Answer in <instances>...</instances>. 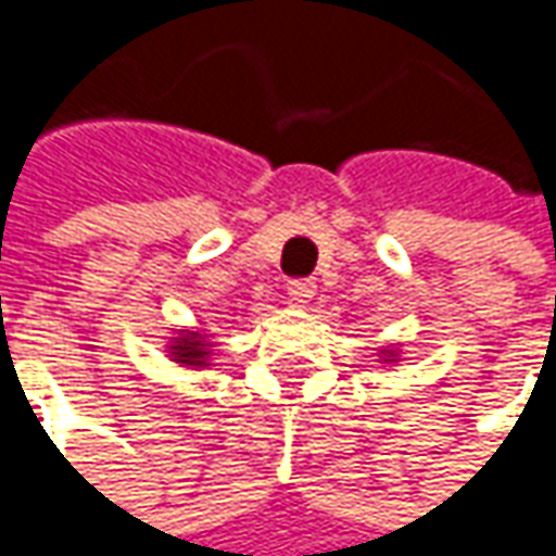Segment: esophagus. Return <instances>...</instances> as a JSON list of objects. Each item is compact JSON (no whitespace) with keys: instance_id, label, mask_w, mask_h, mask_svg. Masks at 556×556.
I'll return each instance as SVG.
<instances>
[{"instance_id":"esophagus-1","label":"esophagus","mask_w":556,"mask_h":556,"mask_svg":"<svg viewBox=\"0 0 556 556\" xmlns=\"http://www.w3.org/2000/svg\"><path fill=\"white\" fill-rule=\"evenodd\" d=\"M286 292H289V298H292L295 304H307V301L316 295V282L314 279H292V282L286 286Z\"/></svg>"}]
</instances>
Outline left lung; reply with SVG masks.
<instances>
[{"label": "left lung", "mask_w": 556, "mask_h": 556, "mask_svg": "<svg viewBox=\"0 0 556 556\" xmlns=\"http://www.w3.org/2000/svg\"><path fill=\"white\" fill-rule=\"evenodd\" d=\"M384 354H388V356H396V354H393V351H384Z\"/></svg>", "instance_id": "obj_1"}]
</instances>
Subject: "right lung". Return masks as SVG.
<instances>
[{
    "label": "right lung",
    "instance_id": "right-lung-1",
    "mask_svg": "<svg viewBox=\"0 0 556 556\" xmlns=\"http://www.w3.org/2000/svg\"><path fill=\"white\" fill-rule=\"evenodd\" d=\"M178 336L181 338H172V344H168V354L175 356V363L193 366V369L212 366V363H208V356H212V341H205L202 332H187V329H181Z\"/></svg>",
    "mask_w": 556,
    "mask_h": 556
}]
</instances>
